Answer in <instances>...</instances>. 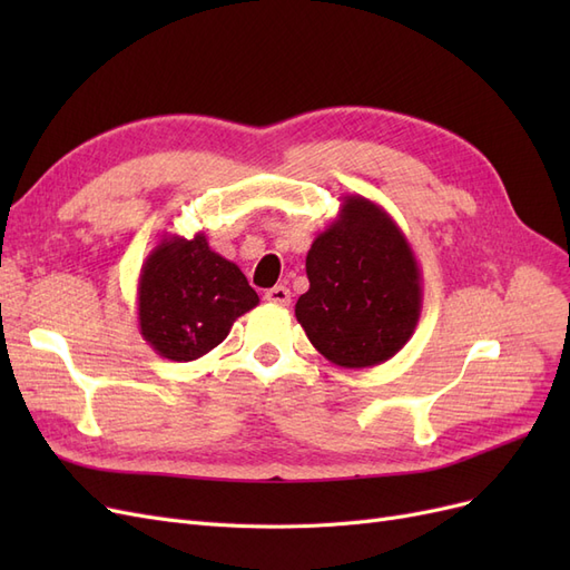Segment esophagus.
<instances>
[{"label": "esophagus", "instance_id": "obj_1", "mask_svg": "<svg viewBox=\"0 0 570 570\" xmlns=\"http://www.w3.org/2000/svg\"><path fill=\"white\" fill-rule=\"evenodd\" d=\"M264 299L271 304H278V306H289V289L285 285H275V287L266 289Z\"/></svg>", "mask_w": 570, "mask_h": 570}]
</instances>
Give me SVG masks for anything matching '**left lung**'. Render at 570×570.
Returning <instances> with one entry per match:
<instances>
[{
    "mask_svg": "<svg viewBox=\"0 0 570 570\" xmlns=\"http://www.w3.org/2000/svg\"><path fill=\"white\" fill-rule=\"evenodd\" d=\"M308 292L295 316L314 347L342 368H371L416 331L423 278L394 218L361 195L342 197L337 218L306 254Z\"/></svg>",
    "mask_w": 570,
    "mask_h": 570,
    "instance_id": "1",
    "label": "left lung"
}]
</instances>
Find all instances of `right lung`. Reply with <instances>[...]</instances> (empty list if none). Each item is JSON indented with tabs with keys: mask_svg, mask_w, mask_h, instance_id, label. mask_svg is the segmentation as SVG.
<instances>
[{
	"mask_svg": "<svg viewBox=\"0 0 570 570\" xmlns=\"http://www.w3.org/2000/svg\"><path fill=\"white\" fill-rule=\"evenodd\" d=\"M258 295L245 273L216 254L206 235L166 233L137 281V325L149 347L170 361H195L228 337Z\"/></svg>",
	"mask_w": 570,
	"mask_h": 570,
	"instance_id": "right-lung-1",
	"label": "right lung"
}]
</instances>
